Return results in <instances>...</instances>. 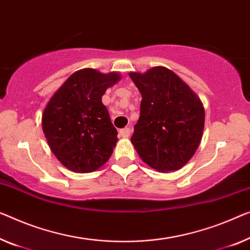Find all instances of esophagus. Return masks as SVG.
I'll list each match as a JSON object with an SVG mask.
<instances>
[{"label": "esophagus", "instance_id": "1", "mask_svg": "<svg viewBox=\"0 0 250 250\" xmlns=\"http://www.w3.org/2000/svg\"><path fill=\"white\" fill-rule=\"evenodd\" d=\"M119 133H120L121 137L128 138L130 136V133H131V129H130V128H124V129H121L120 131H119Z\"/></svg>", "mask_w": 250, "mask_h": 250}]
</instances>
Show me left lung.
Returning <instances> with one entry per match:
<instances>
[{
	"mask_svg": "<svg viewBox=\"0 0 250 250\" xmlns=\"http://www.w3.org/2000/svg\"><path fill=\"white\" fill-rule=\"evenodd\" d=\"M129 76L143 96L131 137L138 155L158 172L182 168L202 139L206 113L200 98L166 67Z\"/></svg>",
	"mask_w": 250,
	"mask_h": 250,
	"instance_id": "obj_1",
	"label": "left lung"
}]
</instances>
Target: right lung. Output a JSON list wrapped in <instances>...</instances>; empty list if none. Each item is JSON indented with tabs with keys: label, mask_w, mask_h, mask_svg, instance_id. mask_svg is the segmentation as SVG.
<instances>
[{
	"label": "right lung",
	"mask_w": 250,
	"mask_h": 250,
	"mask_svg": "<svg viewBox=\"0 0 250 250\" xmlns=\"http://www.w3.org/2000/svg\"><path fill=\"white\" fill-rule=\"evenodd\" d=\"M120 74L84 68L72 74L51 96L42 113V130L56 158L76 173H91L113 152L118 131L102 96Z\"/></svg>",
	"instance_id": "obj_1"
}]
</instances>
